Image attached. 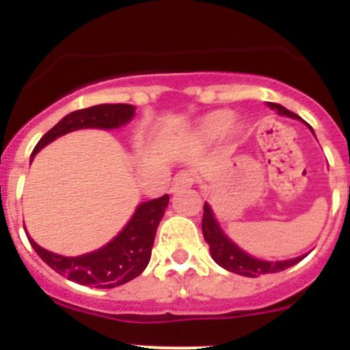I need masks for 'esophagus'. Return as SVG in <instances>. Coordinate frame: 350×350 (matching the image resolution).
<instances>
[{
	"label": "esophagus",
	"mask_w": 350,
	"mask_h": 350,
	"mask_svg": "<svg viewBox=\"0 0 350 350\" xmlns=\"http://www.w3.org/2000/svg\"><path fill=\"white\" fill-rule=\"evenodd\" d=\"M194 182H196L194 173H191V172L177 173V175L173 177V182H172V193H178V191L185 189V187H191Z\"/></svg>",
	"instance_id": "obj_1"
}]
</instances>
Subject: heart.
<instances>
[{"instance_id": "b5f03b06", "label": "heart", "mask_w": 350, "mask_h": 350, "mask_svg": "<svg viewBox=\"0 0 350 350\" xmlns=\"http://www.w3.org/2000/svg\"><path fill=\"white\" fill-rule=\"evenodd\" d=\"M231 122H233V113L226 112V110L208 113L198 124V137L203 142L217 140L226 131H237V128Z\"/></svg>"}]
</instances>
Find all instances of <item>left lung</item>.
<instances>
[{
    "mask_svg": "<svg viewBox=\"0 0 350 350\" xmlns=\"http://www.w3.org/2000/svg\"><path fill=\"white\" fill-rule=\"evenodd\" d=\"M268 107L277 110L279 116L299 119L296 113H293L291 110H287V108H284L282 105L279 103H268ZM308 128H310V126H308ZM310 131L314 133V129L310 128ZM202 230L203 237H205V242L208 243L210 247V256H212L213 261L217 262L219 267L224 268V270L243 275V277H258V275L265 273H277V271L286 270V268L293 267V265H296V262H299L305 258V256H299V258L287 259V261H261V259L252 258V256H249L247 252H243L242 249H238V247L231 242L230 238L222 233L217 221L213 217V212L212 208H210L208 203H205V206H203Z\"/></svg>",
    "mask_w": 350,
    "mask_h": 350,
    "instance_id": "8db88e82",
    "label": "left lung"
}]
</instances>
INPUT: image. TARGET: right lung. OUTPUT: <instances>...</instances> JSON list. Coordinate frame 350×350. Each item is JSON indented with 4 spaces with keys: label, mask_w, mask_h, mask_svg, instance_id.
<instances>
[{
    "label": "right lung",
    "mask_w": 350,
    "mask_h": 350,
    "mask_svg": "<svg viewBox=\"0 0 350 350\" xmlns=\"http://www.w3.org/2000/svg\"><path fill=\"white\" fill-rule=\"evenodd\" d=\"M133 116H135V107L126 103L96 105V107L75 110L63 117L54 128L49 129L40 138L35 150L31 154V159L45 145L66 133L83 128L116 129L128 124ZM168 202L170 196L165 194L150 202L140 203L133 213V217L124 226V230L120 231L112 242H108L107 245L94 252L77 256V258H66V256L45 250L29 234H27V240L31 247L36 250V254L47 262L52 270L66 277L68 280H73L82 286L98 287V289H112V287L122 286L133 280L147 268L150 254H152L157 226L165 215Z\"/></svg>",
    "instance_id": "1"
}]
</instances>
